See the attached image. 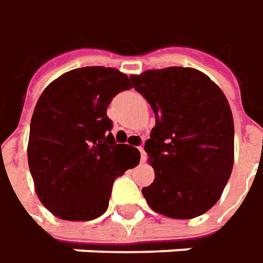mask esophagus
<instances>
[{
  "label": "esophagus",
  "instance_id": "1",
  "mask_svg": "<svg viewBox=\"0 0 263 263\" xmlns=\"http://www.w3.org/2000/svg\"><path fill=\"white\" fill-rule=\"evenodd\" d=\"M138 149H140V153H141V161L144 163V161L147 160V154H145V149H144V147H142V145H140V147H138Z\"/></svg>",
  "mask_w": 263,
  "mask_h": 263
}]
</instances>
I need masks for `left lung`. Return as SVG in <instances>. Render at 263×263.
Returning <instances> with one entry per match:
<instances>
[{
	"instance_id": "left-lung-1",
	"label": "left lung",
	"mask_w": 263,
	"mask_h": 263,
	"mask_svg": "<svg viewBox=\"0 0 263 263\" xmlns=\"http://www.w3.org/2000/svg\"><path fill=\"white\" fill-rule=\"evenodd\" d=\"M131 81L156 115L144 147L156 175L142 187L147 204L176 220L202 215L221 198L234 163L226 96L206 74L189 67L147 69Z\"/></svg>"
}]
</instances>
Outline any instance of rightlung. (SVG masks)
I'll list each match as a JSON object with an SVG mask.
<instances>
[{
    "label": "right lung",
    "mask_w": 263,
    "mask_h": 263,
    "mask_svg": "<svg viewBox=\"0 0 263 263\" xmlns=\"http://www.w3.org/2000/svg\"><path fill=\"white\" fill-rule=\"evenodd\" d=\"M126 74L110 67L71 69L39 97L30 122L27 160L34 191L55 217L90 221L109 206L115 179L137 164L123 163L128 144L110 134L107 106L131 88Z\"/></svg>",
    "instance_id": "right-lung-1"
}]
</instances>
